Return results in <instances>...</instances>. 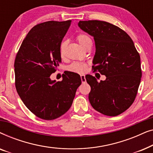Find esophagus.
<instances>
[{
	"instance_id": "34e87169",
	"label": "esophagus",
	"mask_w": 153,
	"mask_h": 153,
	"mask_svg": "<svg viewBox=\"0 0 153 153\" xmlns=\"http://www.w3.org/2000/svg\"><path fill=\"white\" fill-rule=\"evenodd\" d=\"M81 82H82V83H85V81H86V80H85V75H83V74L81 75Z\"/></svg>"
}]
</instances>
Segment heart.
Instances as JSON below:
<instances>
[{"label":"heart","mask_w":153,"mask_h":153,"mask_svg":"<svg viewBox=\"0 0 153 153\" xmlns=\"http://www.w3.org/2000/svg\"><path fill=\"white\" fill-rule=\"evenodd\" d=\"M76 39L81 47H83L88 42L91 40V38L85 34H80L76 37ZM66 43L62 42L60 45V54L61 56H64L65 49ZM69 70L77 73H83L86 70V65L83 62H74L69 66Z\"/></svg>","instance_id":"obj_1"}]
</instances>
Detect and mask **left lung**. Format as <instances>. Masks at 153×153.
<instances>
[{
  "label": "left lung",
  "instance_id": "left-lung-1",
  "mask_svg": "<svg viewBox=\"0 0 153 153\" xmlns=\"http://www.w3.org/2000/svg\"><path fill=\"white\" fill-rule=\"evenodd\" d=\"M81 30L94 37L93 70L106 76L99 83L85 76L91 106L101 114L116 116L134 101L142 76L140 56L131 37L118 27L102 21H79Z\"/></svg>",
  "mask_w": 153,
  "mask_h": 153
}]
</instances>
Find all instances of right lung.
<instances>
[{"instance_id": "obj_1", "label": "right lung", "mask_w": 153, "mask_h": 153, "mask_svg": "<svg viewBox=\"0 0 153 153\" xmlns=\"http://www.w3.org/2000/svg\"><path fill=\"white\" fill-rule=\"evenodd\" d=\"M71 20L37 24L22 42L14 61L18 95L33 114L44 120L61 116L71 107L80 75L69 72L61 81L50 76L61 63L60 45Z\"/></svg>"}]
</instances>
